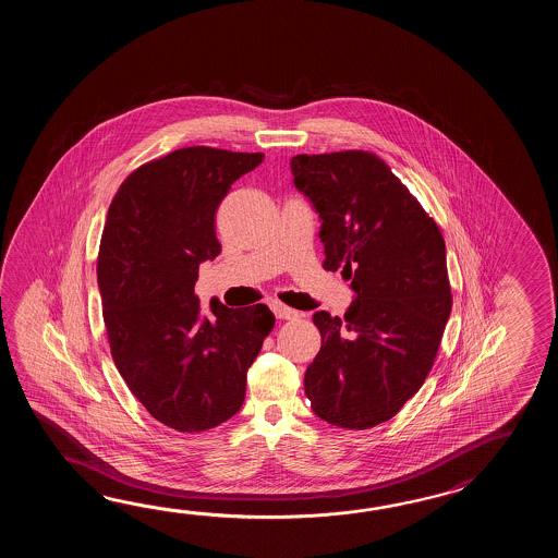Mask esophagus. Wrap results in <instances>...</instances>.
<instances>
[{"mask_svg":"<svg viewBox=\"0 0 558 558\" xmlns=\"http://www.w3.org/2000/svg\"><path fill=\"white\" fill-rule=\"evenodd\" d=\"M271 307H274L275 317H277V319H296V317L301 315L295 308L287 307V305L279 303V301H275Z\"/></svg>","mask_w":558,"mask_h":558,"instance_id":"esophagus-1","label":"esophagus"}]
</instances>
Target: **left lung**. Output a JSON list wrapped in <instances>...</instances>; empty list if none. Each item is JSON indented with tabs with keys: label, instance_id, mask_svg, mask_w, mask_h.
Returning a JSON list of instances; mask_svg holds the SVG:
<instances>
[{
	"label": "left lung",
	"instance_id": "obj_1",
	"mask_svg": "<svg viewBox=\"0 0 558 558\" xmlns=\"http://www.w3.org/2000/svg\"><path fill=\"white\" fill-rule=\"evenodd\" d=\"M291 171L323 221V269H341L355 291L343 319L313 315L320 351L305 392L335 427H375L401 411L435 363L452 307L445 239L379 155H296Z\"/></svg>",
	"mask_w": 558,
	"mask_h": 558
}]
</instances>
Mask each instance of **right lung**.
<instances>
[{
    "label": "right lung",
    "mask_w": 558,
    "mask_h": 558,
    "mask_svg": "<svg viewBox=\"0 0 558 558\" xmlns=\"http://www.w3.org/2000/svg\"><path fill=\"white\" fill-rule=\"evenodd\" d=\"M263 154L183 147L137 167L107 211L97 257L107 341L119 375L166 427L202 433L245 399L247 371L274 331L267 305L211 301L203 317L199 265L221 253L215 214Z\"/></svg>",
    "instance_id": "right-lung-1"
}]
</instances>
